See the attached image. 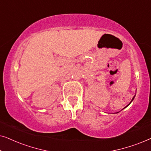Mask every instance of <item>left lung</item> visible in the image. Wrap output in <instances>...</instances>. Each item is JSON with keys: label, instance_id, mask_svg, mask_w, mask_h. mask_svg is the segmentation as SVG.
Here are the masks:
<instances>
[{"label": "left lung", "instance_id": "1", "mask_svg": "<svg viewBox=\"0 0 151 151\" xmlns=\"http://www.w3.org/2000/svg\"><path fill=\"white\" fill-rule=\"evenodd\" d=\"M135 96H134V97H133V99H132V100H131V102H130V103H129V104H128V105H127V106H126V107H127L128 106H129V105L130 104H131V103L132 102H133V100H134V98H135ZM126 107H124V109H125V108H126Z\"/></svg>", "mask_w": 151, "mask_h": 151}]
</instances>
